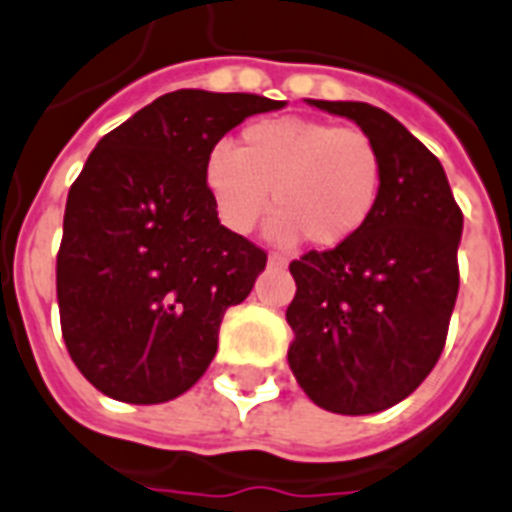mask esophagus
I'll use <instances>...</instances> for the list:
<instances>
[{
    "mask_svg": "<svg viewBox=\"0 0 512 512\" xmlns=\"http://www.w3.org/2000/svg\"><path fill=\"white\" fill-rule=\"evenodd\" d=\"M269 264H272V267H288V256H282V253H269Z\"/></svg>",
    "mask_w": 512,
    "mask_h": 512,
    "instance_id": "1",
    "label": "esophagus"
}]
</instances>
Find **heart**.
<instances>
[{
  "mask_svg": "<svg viewBox=\"0 0 512 512\" xmlns=\"http://www.w3.org/2000/svg\"><path fill=\"white\" fill-rule=\"evenodd\" d=\"M216 214L232 232H251L269 198L280 208L275 240L306 235L317 248L349 243L365 230L386 182L378 142L357 126L282 116L253 121L240 145H216L203 166Z\"/></svg>",
  "mask_w": 512,
  "mask_h": 512,
  "instance_id": "b5f03b06",
  "label": "heart"
}]
</instances>
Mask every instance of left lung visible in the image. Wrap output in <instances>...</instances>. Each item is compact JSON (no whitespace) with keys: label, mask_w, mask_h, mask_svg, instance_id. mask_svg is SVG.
Wrapping results in <instances>:
<instances>
[{"label":"left lung","mask_w":512,"mask_h":512,"mask_svg":"<svg viewBox=\"0 0 512 512\" xmlns=\"http://www.w3.org/2000/svg\"><path fill=\"white\" fill-rule=\"evenodd\" d=\"M309 102L378 142L386 182L357 237L290 261L288 362L317 407L372 415L407 399L444 351L460 288L463 211L439 158L386 110Z\"/></svg>","instance_id":"1"}]
</instances>
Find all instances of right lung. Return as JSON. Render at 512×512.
<instances>
[{"label":"right lung","mask_w":512,"mask_h":512,"mask_svg":"<svg viewBox=\"0 0 512 512\" xmlns=\"http://www.w3.org/2000/svg\"><path fill=\"white\" fill-rule=\"evenodd\" d=\"M282 105L179 89L97 142L57 251L63 341L97 391L161 404L211 365L224 312L251 293L267 253L219 224L203 166L230 129Z\"/></svg>","instance_id":"add662e5"}]
</instances>
